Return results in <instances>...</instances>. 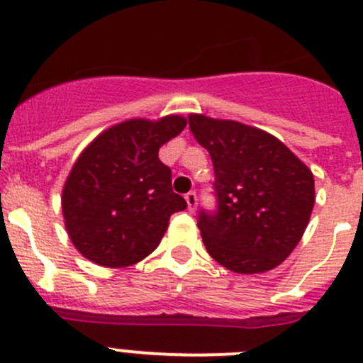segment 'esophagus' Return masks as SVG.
Segmentation results:
<instances>
[{
	"label": "esophagus",
	"mask_w": 363,
	"mask_h": 363,
	"mask_svg": "<svg viewBox=\"0 0 363 363\" xmlns=\"http://www.w3.org/2000/svg\"><path fill=\"white\" fill-rule=\"evenodd\" d=\"M185 201H187V205H189V211H191V213H194V211H196V205H198L196 192L194 191L187 192V194H185Z\"/></svg>",
	"instance_id": "esophagus-1"
}]
</instances>
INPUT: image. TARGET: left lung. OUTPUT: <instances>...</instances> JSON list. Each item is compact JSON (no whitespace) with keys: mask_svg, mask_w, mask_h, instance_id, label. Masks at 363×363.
<instances>
[{"mask_svg":"<svg viewBox=\"0 0 363 363\" xmlns=\"http://www.w3.org/2000/svg\"><path fill=\"white\" fill-rule=\"evenodd\" d=\"M189 129L214 167L216 209L198 214L207 252L242 274L280 265L309 223L313 172L280 140L249 125L191 114Z\"/></svg>","mask_w":363,"mask_h":363,"instance_id":"8db88e82","label":"left lung"}]
</instances>
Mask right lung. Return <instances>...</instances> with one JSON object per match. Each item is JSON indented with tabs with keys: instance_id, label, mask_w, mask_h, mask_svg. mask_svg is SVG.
I'll list each match as a JSON object with an SVG mask.
<instances>
[{
	"instance_id": "1",
	"label": "right lung",
	"mask_w": 363,
	"mask_h": 363,
	"mask_svg": "<svg viewBox=\"0 0 363 363\" xmlns=\"http://www.w3.org/2000/svg\"><path fill=\"white\" fill-rule=\"evenodd\" d=\"M182 116L129 120L99 134L63 187V218L74 247L105 267L138 264L160 245L169 218L187 209L172 192L158 150L185 129Z\"/></svg>"
}]
</instances>
